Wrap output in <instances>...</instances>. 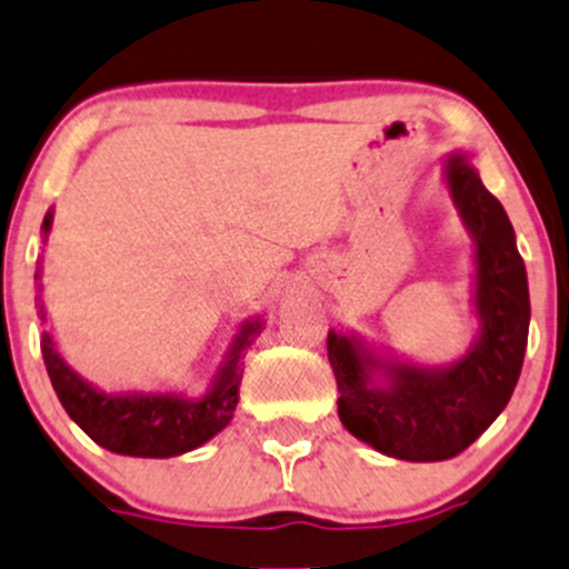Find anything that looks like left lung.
<instances>
[{"instance_id":"1","label":"left lung","mask_w":569,"mask_h":569,"mask_svg":"<svg viewBox=\"0 0 569 569\" xmlns=\"http://www.w3.org/2000/svg\"><path fill=\"white\" fill-rule=\"evenodd\" d=\"M442 172L472 239L478 330L470 347L448 363H419L358 333H328L341 425L378 453L402 461L453 459L487 431L511 400L531 322L526 263L503 206L467 152H450Z\"/></svg>"}]
</instances>
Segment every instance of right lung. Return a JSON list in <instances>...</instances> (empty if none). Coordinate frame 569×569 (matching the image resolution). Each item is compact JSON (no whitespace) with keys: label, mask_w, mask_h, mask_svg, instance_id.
I'll list each match as a JSON object with an SVG mask.
<instances>
[{"label":"right lung","mask_w":569,"mask_h":569,"mask_svg":"<svg viewBox=\"0 0 569 569\" xmlns=\"http://www.w3.org/2000/svg\"><path fill=\"white\" fill-rule=\"evenodd\" d=\"M52 219L54 208H49L41 224L43 244L52 230ZM41 272L43 269L38 267V317L47 322V308L41 302ZM263 325L267 322L261 317H250L236 330L211 383L197 397L186 391L99 389L66 363L49 330H43L41 336V352L60 406L99 448L119 456H136V459H172V456H183L211 442L222 428H228L239 406V386L244 375L241 356L256 341Z\"/></svg>","instance_id":"right-lung-1"}]
</instances>
